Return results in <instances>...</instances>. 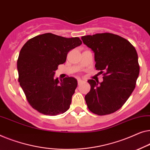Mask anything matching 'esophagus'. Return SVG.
Instances as JSON below:
<instances>
[{
  "label": "esophagus",
  "instance_id": "obj_1",
  "mask_svg": "<svg viewBox=\"0 0 150 150\" xmlns=\"http://www.w3.org/2000/svg\"><path fill=\"white\" fill-rule=\"evenodd\" d=\"M83 81V80H82L81 79H77V82H78V84H80L81 83H82V82Z\"/></svg>",
  "mask_w": 150,
  "mask_h": 150
}]
</instances>
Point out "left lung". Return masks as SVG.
I'll return each mask as SVG.
<instances>
[{"mask_svg": "<svg viewBox=\"0 0 150 150\" xmlns=\"http://www.w3.org/2000/svg\"><path fill=\"white\" fill-rule=\"evenodd\" d=\"M83 43L94 53L96 70L103 81L88 80L91 88L85 96L88 109L98 115L121 108L135 88L139 74L138 55L128 40L111 33L83 36Z\"/></svg>", "mask_w": 150, "mask_h": 150, "instance_id": "1", "label": "left lung"}]
</instances>
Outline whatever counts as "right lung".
Wrapping results in <instances>:
<instances>
[{
	"instance_id": "right-lung-1",
	"label": "right lung",
	"mask_w": 150,
	"mask_h": 150,
	"mask_svg": "<svg viewBox=\"0 0 150 150\" xmlns=\"http://www.w3.org/2000/svg\"><path fill=\"white\" fill-rule=\"evenodd\" d=\"M81 43L79 37L45 33L24 44L17 62L18 81L33 109L49 115L60 114L69 109L77 79L69 77L59 81L54 75L58 65L66 62L68 52Z\"/></svg>"
}]
</instances>
